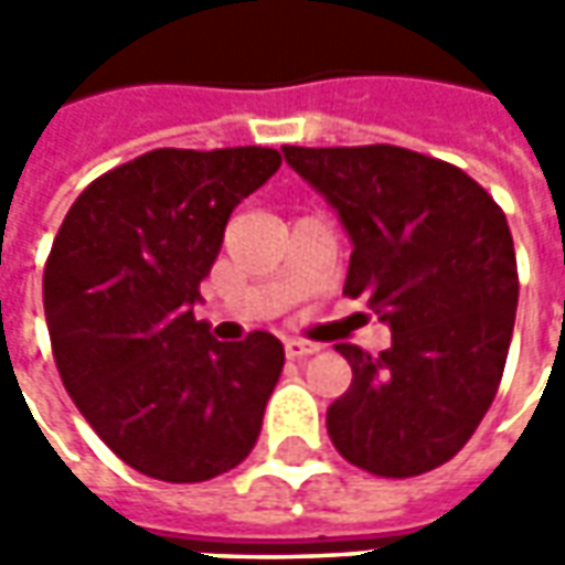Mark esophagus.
Segmentation results:
<instances>
[{
  "instance_id": "obj_1",
  "label": "esophagus",
  "mask_w": 565,
  "mask_h": 565,
  "mask_svg": "<svg viewBox=\"0 0 565 565\" xmlns=\"http://www.w3.org/2000/svg\"><path fill=\"white\" fill-rule=\"evenodd\" d=\"M315 352H320L317 342H308V339H286V355L289 359H308Z\"/></svg>"
}]
</instances>
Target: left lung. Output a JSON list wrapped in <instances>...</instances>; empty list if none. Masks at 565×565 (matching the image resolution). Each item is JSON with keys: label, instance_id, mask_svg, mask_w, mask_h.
Here are the masks:
<instances>
[{"label": "left lung", "instance_id": "8db88e82", "mask_svg": "<svg viewBox=\"0 0 565 565\" xmlns=\"http://www.w3.org/2000/svg\"><path fill=\"white\" fill-rule=\"evenodd\" d=\"M349 232L342 292L367 298L393 342H342L352 386L327 408L342 459L380 478L449 462L488 415L510 352L519 273L503 210L462 169L371 147H282Z\"/></svg>", "mask_w": 565, "mask_h": 565}]
</instances>
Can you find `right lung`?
<instances>
[{
	"instance_id": "add662e5",
	"label": "right lung",
	"mask_w": 565,
	"mask_h": 565,
	"mask_svg": "<svg viewBox=\"0 0 565 565\" xmlns=\"http://www.w3.org/2000/svg\"><path fill=\"white\" fill-rule=\"evenodd\" d=\"M279 163L270 147L150 150L84 188L55 235V367L99 440L147 478L210 481L257 444L282 342H220L194 305L232 210Z\"/></svg>"
}]
</instances>
